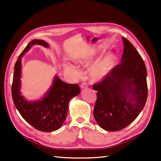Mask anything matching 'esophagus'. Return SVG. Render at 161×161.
Returning a JSON list of instances; mask_svg holds the SVG:
<instances>
[{
  "instance_id": "34e87169",
  "label": "esophagus",
  "mask_w": 161,
  "mask_h": 161,
  "mask_svg": "<svg viewBox=\"0 0 161 161\" xmlns=\"http://www.w3.org/2000/svg\"><path fill=\"white\" fill-rule=\"evenodd\" d=\"M88 87H89V86H88V85H87L86 83H83L82 84L80 85V88H81V89H88Z\"/></svg>"
}]
</instances>
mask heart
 <instances>
[{"label": "heart", "mask_w": 161, "mask_h": 161, "mask_svg": "<svg viewBox=\"0 0 161 161\" xmlns=\"http://www.w3.org/2000/svg\"><path fill=\"white\" fill-rule=\"evenodd\" d=\"M97 56V53H94L92 56L86 57L84 58L78 60V62L81 64H89L94 60ZM116 61V56L113 52H108L103 55L89 69L90 78L93 81H100L104 79L110 73L115 65ZM67 71L72 72L75 74H78V70L74 66H66Z\"/></svg>", "instance_id": "1"}]
</instances>
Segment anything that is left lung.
Here are the masks:
<instances>
[{
    "mask_svg": "<svg viewBox=\"0 0 161 161\" xmlns=\"http://www.w3.org/2000/svg\"><path fill=\"white\" fill-rule=\"evenodd\" d=\"M124 42L121 63L98 83L94 116L98 125L107 131H118L133 122L146 104L147 68L142 56L130 43Z\"/></svg>",
    "mask_w": 161,
    "mask_h": 161,
    "instance_id": "1",
    "label": "left lung"
}]
</instances>
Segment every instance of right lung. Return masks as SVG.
I'll list each match as a JSON object with an SVG mask.
<instances>
[{"mask_svg": "<svg viewBox=\"0 0 161 161\" xmlns=\"http://www.w3.org/2000/svg\"><path fill=\"white\" fill-rule=\"evenodd\" d=\"M34 45H48L42 39H34L28 43L18 57L14 65L12 86V95L15 107L26 122L35 129L42 132H52L60 128L67 118L69 100L80 92L78 84H69L55 77L52 86L45 97L36 102H28L21 95V59Z\"/></svg>", "mask_w": 161, "mask_h": 161, "instance_id": "right-lung-1", "label": "right lung"}]
</instances>
